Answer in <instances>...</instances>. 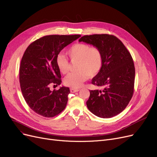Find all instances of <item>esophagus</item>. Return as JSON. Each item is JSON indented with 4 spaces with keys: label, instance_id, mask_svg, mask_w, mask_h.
I'll list each match as a JSON object with an SVG mask.
<instances>
[{
    "label": "esophagus",
    "instance_id": "1",
    "mask_svg": "<svg viewBox=\"0 0 157 157\" xmlns=\"http://www.w3.org/2000/svg\"><path fill=\"white\" fill-rule=\"evenodd\" d=\"M70 90H71V92H72V93H74V92H78L79 90V89H75V88H71L70 89Z\"/></svg>",
    "mask_w": 157,
    "mask_h": 157
}]
</instances>
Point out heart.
<instances>
[{"instance_id": "heart-1", "label": "heart", "mask_w": 157, "mask_h": 157, "mask_svg": "<svg viewBox=\"0 0 157 157\" xmlns=\"http://www.w3.org/2000/svg\"><path fill=\"white\" fill-rule=\"evenodd\" d=\"M73 62L78 61L77 70L66 76L63 82L65 85L74 88L81 87L88 77H93L100 72L103 63V54L96 47H90L86 44H76L67 51ZM56 65L59 71L65 74L69 71V61L63 54L56 57Z\"/></svg>"}]
</instances>
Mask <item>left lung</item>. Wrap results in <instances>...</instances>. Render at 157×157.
<instances>
[{"label":"left lung","mask_w":157,"mask_h":157,"mask_svg":"<svg viewBox=\"0 0 157 157\" xmlns=\"http://www.w3.org/2000/svg\"><path fill=\"white\" fill-rule=\"evenodd\" d=\"M79 42L98 47L103 58L100 72L92 80L101 89L90 90L87 108L101 118L115 116L124 110L133 94L135 70L131 54L113 35H85Z\"/></svg>","instance_id":"8db88e82"}]
</instances>
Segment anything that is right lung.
<instances>
[{
  "label": "right lung",
  "instance_id": "obj_1",
  "mask_svg": "<svg viewBox=\"0 0 157 157\" xmlns=\"http://www.w3.org/2000/svg\"><path fill=\"white\" fill-rule=\"evenodd\" d=\"M81 36L48 35L31 43L26 49L20 67L19 79L22 95L31 110L45 117H53L66 107L69 88L50 90L51 84L62 82L56 57L65 47Z\"/></svg>",
  "mask_w": 157,
  "mask_h": 157
}]
</instances>
